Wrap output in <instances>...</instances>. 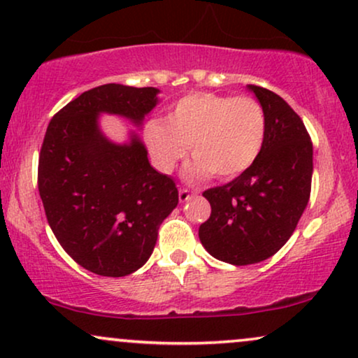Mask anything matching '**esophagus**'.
I'll return each mask as SVG.
<instances>
[{
  "label": "esophagus",
  "mask_w": 358,
  "mask_h": 358,
  "mask_svg": "<svg viewBox=\"0 0 358 358\" xmlns=\"http://www.w3.org/2000/svg\"><path fill=\"white\" fill-rule=\"evenodd\" d=\"M192 196H194V192L189 191V189H179V201L180 202H187Z\"/></svg>",
  "instance_id": "34e87169"
}]
</instances>
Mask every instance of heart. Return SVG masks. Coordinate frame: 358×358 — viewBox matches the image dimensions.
<instances>
[{
	"label": "heart",
	"instance_id": "b5f03b06",
	"mask_svg": "<svg viewBox=\"0 0 358 358\" xmlns=\"http://www.w3.org/2000/svg\"><path fill=\"white\" fill-rule=\"evenodd\" d=\"M266 131V111L257 99L194 92L172 104L166 121H149L144 139L161 171L171 172L191 148L196 161L189 166V178L231 179L254 164Z\"/></svg>",
	"mask_w": 358,
	"mask_h": 358
}]
</instances>
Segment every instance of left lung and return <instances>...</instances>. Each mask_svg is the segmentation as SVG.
<instances>
[{
	"mask_svg": "<svg viewBox=\"0 0 358 358\" xmlns=\"http://www.w3.org/2000/svg\"><path fill=\"white\" fill-rule=\"evenodd\" d=\"M266 111V143L249 169L207 189L210 217L199 239L213 257L249 266L272 257L289 241L310 197L314 151L299 114L275 92L249 85Z\"/></svg>",
	"mask_w": 358,
	"mask_h": 358,
	"instance_id": "1",
	"label": "left lung"
}]
</instances>
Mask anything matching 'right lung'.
Returning a JSON list of instances; mask_svg holds the SVG:
<instances>
[{"mask_svg": "<svg viewBox=\"0 0 358 358\" xmlns=\"http://www.w3.org/2000/svg\"><path fill=\"white\" fill-rule=\"evenodd\" d=\"M157 92L114 83L92 87L57 111L44 134L38 189L48 224L74 262L98 275L124 277L143 267L179 202L174 179L149 164L138 134L114 144L98 126L101 113L139 126Z\"/></svg>", "mask_w": 358, "mask_h": 358, "instance_id": "right-lung-1", "label": "right lung"}]
</instances>
